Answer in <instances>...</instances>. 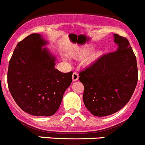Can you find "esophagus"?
Listing matches in <instances>:
<instances>
[{
	"label": "esophagus",
	"instance_id": "1",
	"mask_svg": "<svg viewBox=\"0 0 145 145\" xmlns=\"http://www.w3.org/2000/svg\"><path fill=\"white\" fill-rule=\"evenodd\" d=\"M72 80L73 81H76V80H78V78H79V75H78V74L77 73V72H73L72 73Z\"/></svg>",
	"mask_w": 145,
	"mask_h": 145
}]
</instances>
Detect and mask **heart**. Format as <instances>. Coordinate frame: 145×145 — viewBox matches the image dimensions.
<instances>
[{
  "label": "heart",
  "mask_w": 145,
  "mask_h": 145,
  "mask_svg": "<svg viewBox=\"0 0 145 145\" xmlns=\"http://www.w3.org/2000/svg\"><path fill=\"white\" fill-rule=\"evenodd\" d=\"M93 50V46H81V47H78L76 50H75L74 51L70 53V56L72 57L75 58L77 59H81L85 58L86 57H87L90 53L92 52ZM97 57V54H94L93 56H91V57H89L87 59L86 62L87 64H91L93 62L95 59V58Z\"/></svg>",
  "instance_id": "obj_1"
}]
</instances>
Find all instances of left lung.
<instances>
[{
  "mask_svg": "<svg viewBox=\"0 0 145 145\" xmlns=\"http://www.w3.org/2000/svg\"><path fill=\"white\" fill-rule=\"evenodd\" d=\"M116 51L101 57L79 73L84 86L83 102L93 115L106 116L121 109L138 80L137 59L127 39L114 34Z\"/></svg>",
  "mask_w": 145,
  "mask_h": 145,
  "instance_id": "obj_1",
  "label": "left lung"
}]
</instances>
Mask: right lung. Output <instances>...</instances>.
<instances>
[{
	"instance_id": "add662e5",
	"label": "right lung",
	"mask_w": 145,
	"mask_h": 145,
	"mask_svg": "<svg viewBox=\"0 0 145 145\" xmlns=\"http://www.w3.org/2000/svg\"><path fill=\"white\" fill-rule=\"evenodd\" d=\"M47 44L41 34H30L18 42L9 62L10 94L21 109L33 116L55 114L72 80V72L55 69L56 57L44 47Z\"/></svg>"
}]
</instances>
